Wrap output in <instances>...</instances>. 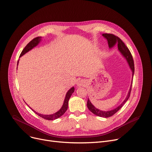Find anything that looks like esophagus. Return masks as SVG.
I'll list each match as a JSON object with an SVG mask.
<instances>
[{
    "label": "esophagus",
    "instance_id": "34e87169",
    "mask_svg": "<svg viewBox=\"0 0 152 152\" xmlns=\"http://www.w3.org/2000/svg\"><path fill=\"white\" fill-rule=\"evenodd\" d=\"M84 83V82L81 80V81H79L77 82V84L78 86H83Z\"/></svg>",
    "mask_w": 152,
    "mask_h": 152
}]
</instances>
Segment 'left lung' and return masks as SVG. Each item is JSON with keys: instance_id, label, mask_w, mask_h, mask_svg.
I'll list each match as a JSON object with an SVG mask.
<instances>
[{"instance_id": "8db88e82", "label": "left lung", "mask_w": 152, "mask_h": 152, "mask_svg": "<svg viewBox=\"0 0 152 152\" xmlns=\"http://www.w3.org/2000/svg\"><path fill=\"white\" fill-rule=\"evenodd\" d=\"M102 36L107 39L109 48H113L115 44L117 45L118 50H119V51L121 53V54L125 57V58L126 59L128 63H129V66H130L132 71V77H133L134 75V70H135L134 62L132 55L131 53L129 51V48L127 47V46L124 44V43L121 40V39L120 38H118L117 36H115L113 34H103ZM132 82L130 88V89L129 91V93H128L126 98L125 99L124 102L119 105V106H118L117 107H116L115 109H114L113 110H108V111H102L101 110H99L98 109L96 108L94 105L91 104V101L89 100V99H88V102H87V107L89 109V110L91 112V113H92L94 114H95L97 116H99L101 117H105V118L113 116L117 113L118 110L121 109V108L123 106L124 104L127 101V100L129 99V98L130 95L131 90H132Z\"/></svg>"}]
</instances>
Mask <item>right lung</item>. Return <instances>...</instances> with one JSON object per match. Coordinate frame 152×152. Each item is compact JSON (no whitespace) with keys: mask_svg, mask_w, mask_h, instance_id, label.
<instances>
[{"mask_svg":"<svg viewBox=\"0 0 152 152\" xmlns=\"http://www.w3.org/2000/svg\"><path fill=\"white\" fill-rule=\"evenodd\" d=\"M40 40H41V37H36V38L33 39L32 40H31L27 45V46H26V47L24 48V49L22 50V53H20V57L22 56L24 54H25L26 53H27L28 51H29L33 48H34L35 47H36V46L39 43V42H40ZM18 62H17V65H18ZM74 91H75V88H74V87H72L67 92L62 107L60 110H59L58 112H56V113H55L53 114L43 115V114H40L37 113V112H35V110H34L33 109H32V110L34 111L36 114H37L39 117H41L45 118V119H46V120L52 121V120L56 119V118L60 117L61 115H63L65 113V112L66 111V110L68 109L69 99L71 96L72 95V94L74 92Z\"/></svg>","mask_w":152,"mask_h":152,"instance_id":"add662e5","label":"right lung"}]
</instances>
